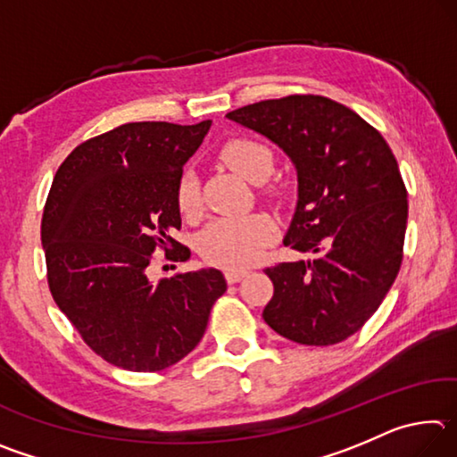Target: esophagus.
<instances>
[{
	"label": "esophagus",
	"mask_w": 457,
	"mask_h": 457,
	"mask_svg": "<svg viewBox=\"0 0 457 457\" xmlns=\"http://www.w3.org/2000/svg\"><path fill=\"white\" fill-rule=\"evenodd\" d=\"M245 276H247V270H237V268H228L226 270V280L229 284H236L239 280H244Z\"/></svg>",
	"instance_id": "34e87169"
}]
</instances>
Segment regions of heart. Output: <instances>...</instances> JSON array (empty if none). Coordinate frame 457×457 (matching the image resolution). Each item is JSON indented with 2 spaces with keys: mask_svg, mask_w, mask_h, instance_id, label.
Segmentation results:
<instances>
[{
  "mask_svg": "<svg viewBox=\"0 0 457 457\" xmlns=\"http://www.w3.org/2000/svg\"><path fill=\"white\" fill-rule=\"evenodd\" d=\"M223 163L258 183L272 171V151L252 138H231L221 146ZM177 205L185 220H195L201 213L199 179L185 173L177 187ZM274 237V221L266 213L223 215L213 220L199 236V252L205 262L223 268H245L260 260Z\"/></svg>",
  "mask_w": 457,
  "mask_h": 457,
  "instance_id": "obj_1",
  "label": "heart"
}]
</instances>
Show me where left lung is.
<instances>
[{"instance_id": "1", "label": "left lung", "mask_w": 457, "mask_h": 457, "mask_svg": "<svg viewBox=\"0 0 457 457\" xmlns=\"http://www.w3.org/2000/svg\"><path fill=\"white\" fill-rule=\"evenodd\" d=\"M228 119L268 137L298 175L284 245L308 260L266 268L274 296L266 324L308 346L361 330L395 282L407 228V189L393 151L349 106L319 95L262 100Z\"/></svg>"}]
</instances>
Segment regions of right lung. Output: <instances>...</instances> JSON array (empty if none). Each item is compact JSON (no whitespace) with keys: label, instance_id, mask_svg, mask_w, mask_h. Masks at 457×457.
Masks as SVG:
<instances>
[{"label":"right lung","instance_id":"right-lung-1","mask_svg":"<svg viewBox=\"0 0 457 457\" xmlns=\"http://www.w3.org/2000/svg\"><path fill=\"white\" fill-rule=\"evenodd\" d=\"M210 127L127 122L76 146L52 181L42 215L52 298L119 369L154 373L187 357L228 288L213 268L146 276L157 250L189 258L171 237L181 228L177 187Z\"/></svg>","mask_w":457,"mask_h":457}]
</instances>
